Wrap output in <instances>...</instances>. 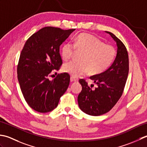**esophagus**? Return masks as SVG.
Segmentation results:
<instances>
[{"label":"esophagus","instance_id":"34e87169","mask_svg":"<svg viewBox=\"0 0 147 147\" xmlns=\"http://www.w3.org/2000/svg\"><path fill=\"white\" fill-rule=\"evenodd\" d=\"M78 80H79V79L77 77H70V81L71 82H77Z\"/></svg>","mask_w":147,"mask_h":147}]
</instances>
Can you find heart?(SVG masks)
Instances as JSON below:
<instances>
[{
    "instance_id": "b5f03b06",
    "label": "heart",
    "mask_w": 147,
    "mask_h": 147,
    "mask_svg": "<svg viewBox=\"0 0 147 147\" xmlns=\"http://www.w3.org/2000/svg\"><path fill=\"white\" fill-rule=\"evenodd\" d=\"M83 53L80 62L70 61L66 63L62 70L74 77L88 74L98 75L109 68L114 61L116 50L112 45L105 44L95 36L88 34L79 35L74 45L66 43L61 47V55L63 60L67 61L72 57L75 51Z\"/></svg>"
}]
</instances>
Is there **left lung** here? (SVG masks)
I'll use <instances>...</instances> for the list:
<instances>
[{
  "mask_svg": "<svg viewBox=\"0 0 147 147\" xmlns=\"http://www.w3.org/2000/svg\"><path fill=\"white\" fill-rule=\"evenodd\" d=\"M106 32L116 42L117 46L114 61L104 72L90 77L98 86L95 89H92L85 79L79 80L82 89L78 96V104L82 112L92 116L103 115L115 106L124 91L129 73L126 47L114 34Z\"/></svg>",
  "mask_w": 147,
  "mask_h": 147,
  "instance_id": "left-lung-1",
  "label": "left lung"
}]
</instances>
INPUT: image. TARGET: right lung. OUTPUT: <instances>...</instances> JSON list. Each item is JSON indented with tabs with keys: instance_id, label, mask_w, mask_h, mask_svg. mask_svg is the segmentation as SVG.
<instances>
[{
	"instance_id": "obj_1",
	"label": "right lung",
	"mask_w": 147,
	"mask_h": 147,
	"mask_svg": "<svg viewBox=\"0 0 147 147\" xmlns=\"http://www.w3.org/2000/svg\"><path fill=\"white\" fill-rule=\"evenodd\" d=\"M76 29L46 26L30 36L21 52L17 67L18 79L26 103L40 113L52 111L68 89L70 75L51 72L62 65L59 46Z\"/></svg>"
}]
</instances>
